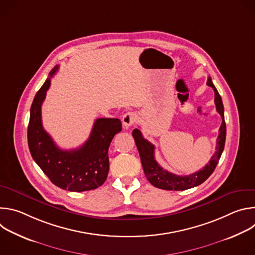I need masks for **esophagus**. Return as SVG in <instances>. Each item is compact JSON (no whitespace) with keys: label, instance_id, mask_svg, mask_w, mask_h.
I'll return each instance as SVG.
<instances>
[{"label":"esophagus","instance_id":"1","mask_svg":"<svg viewBox=\"0 0 255 255\" xmlns=\"http://www.w3.org/2000/svg\"><path fill=\"white\" fill-rule=\"evenodd\" d=\"M136 121V114L133 113V112H128L126 114L123 115V118H122V122H123V125L128 128L130 126H132Z\"/></svg>","mask_w":255,"mask_h":255}]
</instances>
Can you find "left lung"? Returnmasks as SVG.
I'll list each match as a JSON object with an SVG mask.
<instances>
[{
	"label": "left lung",
	"instance_id": "left-lung-1",
	"mask_svg": "<svg viewBox=\"0 0 255 255\" xmlns=\"http://www.w3.org/2000/svg\"><path fill=\"white\" fill-rule=\"evenodd\" d=\"M207 85L211 87L215 92L216 110L221 115L222 124L219 129V136L217 138L216 152L211 157L209 163L206 164V166H204L202 169L189 175H177L163 169L154 158V145L142 136V133L139 129H134L132 132L137 149L139 151L145 176H146L149 183L155 188L167 191H185L197 187L203 184L213 173L218 162H219V159L224 150L226 140V123L224 119V107L221 96L218 93L210 77L208 78Z\"/></svg>",
	"mask_w": 255,
	"mask_h": 255
}]
</instances>
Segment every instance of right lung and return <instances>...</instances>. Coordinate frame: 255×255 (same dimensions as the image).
I'll return each instance as SVG.
<instances>
[{"label":"right lung","mask_w":255,"mask_h":255,"mask_svg":"<svg viewBox=\"0 0 255 255\" xmlns=\"http://www.w3.org/2000/svg\"><path fill=\"white\" fill-rule=\"evenodd\" d=\"M56 65L49 78L36 94L30 109L27 131L30 153L56 187L69 192H85L101 187L109 172V146L114 136L122 130L119 119L99 118L95 121L89 139L81 147L62 150L44 130L41 106L50 87V79L57 71Z\"/></svg>","instance_id":"1"}]
</instances>
